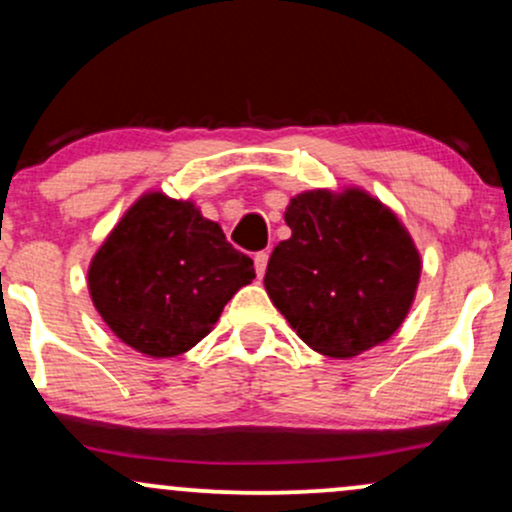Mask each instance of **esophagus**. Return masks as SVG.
Masks as SVG:
<instances>
[{
	"instance_id": "obj_1",
	"label": "esophagus",
	"mask_w": 512,
	"mask_h": 512,
	"mask_svg": "<svg viewBox=\"0 0 512 512\" xmlns=\"http://www.w3.org/2000/svg\"><path fill=\"white\" fill-rule=\"evenodd\" d=\"M267 262H269V252H257L255 255V272H257V276H264V272H267Z\"/></svg>"
}]
</instances>
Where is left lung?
Here are the masks:
<instances>
[{"label": "left lung", "mask_w": 512, "mask_h": 512, "mask_svg": "<svg viewBox=\"0 0 512 512\" xmlns=\"http://www.w3.org/2000/svg\"><path fill=\"white\" fill-rule=\"evenodd\" d=\"M291 238L269 257L264 289L310 349L351 358L407 317L421 257L399 219L368 192L310 190L286 207Z\"/></svg>", "instance_id": "1"}]
</instances>
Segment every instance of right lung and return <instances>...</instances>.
I'll return each mask as SVG.
<instances>
[{"label": "right lung", "instance_id": "obj_1", "mask_svg": "<svg viewBox=\"0 0 512 512\" xmlns=\"http://www.w3.org/2000/svg\"><path fill=\"white\" fill-rule=\"evenodd\" d=\"M255 279L252 260L192 202L149 192L93 255L88 291L105 325L151 358L185 354Z\"/></svg>", "mask_w": 512, "mask_h": 512}]
</instances>
